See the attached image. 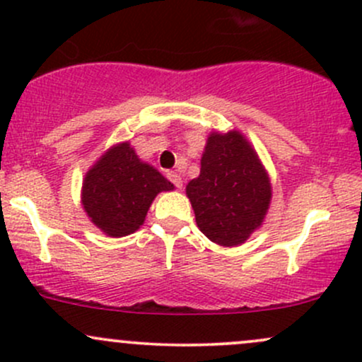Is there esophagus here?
Wrapping results in <instances>:
<instances>
[{
  "instance_id": "34e87169",
  "label": "esophagus",
  "mask_w": 362,
  "mask_h": 362,
  "mask_svg": "<svg viewBox=\"0 0 362 362\" xmlns=\"http://www.w3.org/2000/svg\"><path fill=\"white\" fill-rule=\"evenodd\" d=\"M168 178H170V182H172V184L175 185V187L182 189V177L177 172H170Z\"/></svg>"
}]
</instances>
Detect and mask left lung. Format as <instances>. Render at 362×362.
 Returning <instances> with one entry per match:
<instances>
[{
  "instance_id": "left-lung-1",
  "label": "left lung",
  "mask_w": 362,
  "mask_h": 362,
  "mask_svg": "<svg viewBox=\"0 0 362 362\" xmlns=\"http://www.w3.org/2000/svg\"><path fill=\"white\" fill-rule=\"evenodd\" d=\"M185 190L201 232L225 247L244 244L263 223L272 201L268 173L237 130L209 134L199 177Z\"/></svg>"
}]
</instances>
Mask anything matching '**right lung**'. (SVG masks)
<instances>
[{
  "label": "right lung",
  "instance_id": "right-lung-1",
  "mask_svg": "<svg viewBox=\"0 0 362 362\" xmlns=\"http://www.w3.org/2000/svg\"><path fill=\"white\" fill-rule=\"evenodd\" d=\"M173 189L154 166L139 160L129 142H122L106 151L86 173L82 206L106 235L125 237L144 223L154 197Z\"/></svg>",
  "mask_w": 362,
  "mask_h": 362
}]
</instances>
